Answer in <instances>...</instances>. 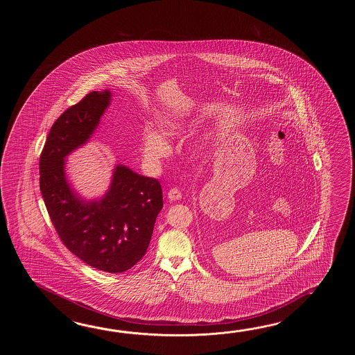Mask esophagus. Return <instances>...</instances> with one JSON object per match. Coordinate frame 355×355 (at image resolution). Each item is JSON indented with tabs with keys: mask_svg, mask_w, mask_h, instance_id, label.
<instances>
[{
	"mask_svg": "<svg viewBox=\"0 0 355 355\" xmlns=\"http://www.w3.org/2000/svg\"><path fill=\"white\" fill-rule=\"evenodd\" d=\"M167 196H168V199H170L171 202H176V200H180L182 194H181V191L180 190H179V189L173 188L168 190V193H167Z\"/></svg>",
	"mask_w": 355,
	"mask_h": 355,
	"instance_id": "34e87169",
	"label": "esophagus"
}]
</instances>
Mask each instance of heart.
<instances>
[{"instance_id":"1","label":"heart","mask_w":355,"mask_h":355,"mask_svg":"<svg viewBox=\"0 0 355 355\" xmlns=\"http://www.w3.org/2000/svg\"><path fill=\"white\" fill-rule=\"evenodd\" d=\"M162 135L170 138H178L187 132V125L178 118H165L159 121ZM141 150L144 159L152 165H159L162 159L170 156V146L155 129H144L141 138Z\"/></svg>"}]
</instances>
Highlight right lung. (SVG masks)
<instances>
[{
  "instance_id": "obj_1",
  "label": "right lung",
  "mask_w": 355,
  "mask_h": 355,
  "mask_svg": "<svg viewBox=\"0 0 355 355\" xmlns=\"http://www.w3.org/2000/svg\"><path fill=\"white\" fill-rule=\"evenodd\" d=\"M110 101V91H92L54 121L40 155L39 182L66 248L92 268L118 274L144 257L164 202L159 180L121 164L101 198L87 200L68 180L66 157L90 141Z\"/></svg>"
}]
</instances>
